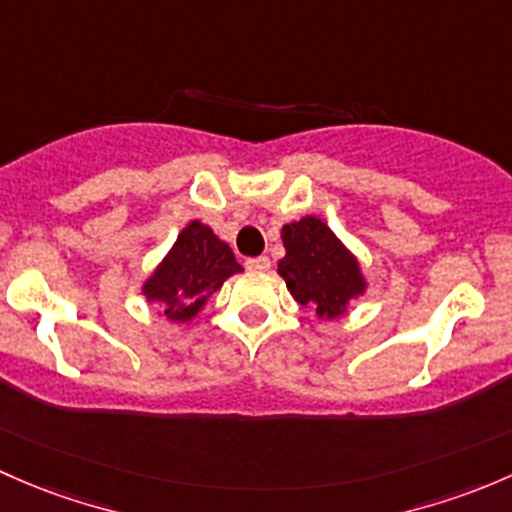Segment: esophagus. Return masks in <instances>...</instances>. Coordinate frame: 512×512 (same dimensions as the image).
Instances as JSON below:
<instances>
[{"label":"esophagus","instance_id":"obj_1","mask_svg":"<svg viewBox=\"0 0 512 512\" xmlns=\"http://www.w3.org/2000/svg\"><path fill=\"white\" fill-rule=\"evenodd\" d=\"M246 268H249V271L263 273V271H268V268H271V258H268V256L249 258V261H246Z\"/></svg>","mask_w":512,"mask_h":512}]
</instances>
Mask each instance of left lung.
Instances as JSON below:
<instances>
[{
  "label": "left lung",
  "mask_w": 512,
  "mask_h": 512,
  "mask_svg": "<svg viewBox=\"0 0 512 512\" xmlns=\"http://www.w3.org/2000/svg\"><path fill=\"white\" fill-rule=\"evenodd\" d=\"M281 239L286 256L278 261V276L295 303L310 305L318 320H340L370 288L357 256L323 219L308 214L283 224Z\"/></svg>",
  "instance_id": "obj_1"
}]
</instances>
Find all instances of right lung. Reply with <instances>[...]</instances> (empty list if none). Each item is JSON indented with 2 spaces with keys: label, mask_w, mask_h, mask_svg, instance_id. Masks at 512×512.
<instances>
[{
  "label": "right lung",
  "mask_w": 512,
  "mask_h": 512,
  "mask_svg": "<svg viewBox=\"0 0 512 512\" xmlns=\"http://www.w3.org/2000/svg\"><path fill=\"white\" fill-rule=\"evenodd\" d=\"M241 271L231 246L214 234L212 226L192 219L142 281L140 293L160 308V318L182 325L197 318L226 278Z\"/></svg>",
  "instance_id": "1"
}]
</instances>
